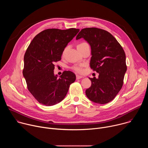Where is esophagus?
Wrapping results in <instances>:
<instances>
[{
	"label": "esophagus",
	"mask_w": 148,
	"mask_h": 148,
	"mask_svg": "<svg viewBox=\"0 0 148 148\" xmlns=\"http://www.w3.org/2000/svg\"><path fill=\"white\" fill-rule=\"evenodd\" d=\"M84 77H82V76H81V75H76V78L77 79H81V78H83Z\"/></svg>",
	"instance_id": "34e87169"
}]
</instances>
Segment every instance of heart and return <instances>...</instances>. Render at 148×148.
<instances>
[{
  "label": "heart",
  "mask_w": 148,
  "mask_h": 148,
  "mask_svg": "<svg viewBox=\"0 0 148 148\" xmlns=\"http://www.w3.org/2000/svg\"><path fill=\"white\" fill-rule=\"evenodd\" d=\"M86 43H85V42H82V43H81L79 44L78 46H80V45H84V44H86ZM66 50V48L64 49V51ZM73 69L74 70H75V71L78 72V73H81V72L82 71V68H81V66H75V67H73Z\"/></svg>",
  "instance_id": "b5f03b06"
}]
</instances>
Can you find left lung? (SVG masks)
I'll list each match as a JSON object with an SVG mask.
<instances>
[{
  "label": "left lung",
  "instance_id": "obj_1",
  "mask_svg": "<svg viewBox=\"0 0 148 148\" xmlns=\"http://www.w3.org/2000/svg\"><path fill=\"white\" fill-rule=\"evenodd\" d=\"M83 38L91 49L90 67L99 73L98 78H89L91 87L86 94L92 102L105 104L112 101L122 87L127 69L125 51L108 32L96 27L82 29L76 39Z\"/></svg>",
  "mask_w": 148,
  "mask_h": 148
}]
</instances>
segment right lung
<instances>
[{
	"label": "right lung",
	"instance_id": "obj_1",
	"mask_svg": "<svg viewBox=\"0 0 148 148\" xmlns=\"http://www.w3.org/2000/svg\"><path fill=\"white\" fill-rule=\"evenodd\" d=\"M79 29H48L37 34L24 56L23 74L27 89L40 103L51 106L64 99L70 84L76 78L74 73L64 71L59 78L54 75V62L61 55Z\"/></svg>",
	"mask_w": 148,
	"mask_h": 148
}]
</instances>
